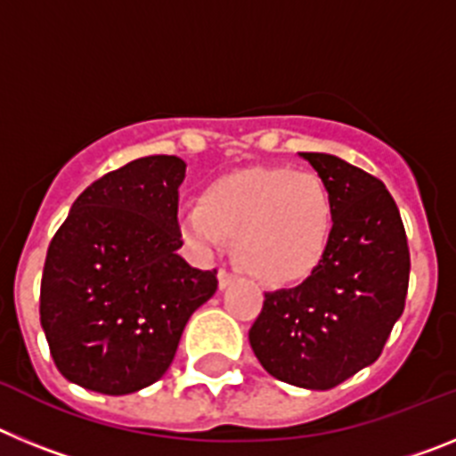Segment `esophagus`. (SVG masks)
<instances>
[{
	"label": "esophagus",
	"instance_id": "1",
	"mask_svg": "<svg viewBox=\"0 0 456 456\" xmlns=\"http://www.w3.org/2000/svg\"><path fill=\"white\" fill-rule=\"evenodd\" d=\"M216 278H219V289L231 288V285L235 283V281H237V276H235V273L225 272V269H219V272H216Z\"/></svg>",
	"mask_w": 456,
	"mask_h": 456
}]
</instances>
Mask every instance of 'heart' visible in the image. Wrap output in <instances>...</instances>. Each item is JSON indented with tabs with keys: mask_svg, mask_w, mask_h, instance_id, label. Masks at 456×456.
Returning <instances> with one entry per match:
<instances>
[{
	"mask_svg": "<svg viewBox=\"0 0 456 456\" xmlns=\"http://www.w3.org/2000/svg\"><path fill=\"white\" fill-rule=\"evenodd\" d=\"M180 235L200 256L235 237V260L269 288L315 273L331 248L336 205L315 173L253 167L225 173L178 212Z\"/></svg>",
	"mask_w": 456,
	"mask_h": 456,
	"instance_id": "1",
	"label": "heart"
}]
</instances>
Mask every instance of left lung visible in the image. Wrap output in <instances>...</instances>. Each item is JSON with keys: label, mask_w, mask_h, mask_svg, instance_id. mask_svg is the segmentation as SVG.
Instances as JSON below:
<instances>
[{"label": "left lung", "mask_w": 456, "mask_h": 456, "mask_svg": "<svg viewBox=\"0 0 456 456\" xmlns=\"http://www.w3.org/2000/svg\"><path fill=\"white\" fill-rule=\"evenodd\" d=\"M299 155L333 196L331 248L304 283L265 294L248 342L272 377L329 390L379 358L404 313L411 257L381 180L329 152Z\"/></svg>", "instance_id": "1"}]
</instances>
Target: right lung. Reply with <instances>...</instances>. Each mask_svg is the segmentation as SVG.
Instances as JSON below:
<instances>
[{
	"instance_id": "right-lung-1",
	"label": "right lung",
	"mask_w": 456,
	"mask_h": 456,
	"mask_svg": "<svg viewBox=\"0 0 456 456\" xmlns=\"http://www.w3.org/2000/svg\"><path fill=\"white\" fill-rule=\"evenodd\" d=\"M187 164L151 155L82 191L47 248L40 326L68 381L102 395L155 384L216 273L178 256Z\"/></svg>"
}]
</instances>
